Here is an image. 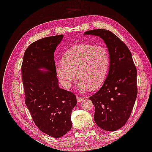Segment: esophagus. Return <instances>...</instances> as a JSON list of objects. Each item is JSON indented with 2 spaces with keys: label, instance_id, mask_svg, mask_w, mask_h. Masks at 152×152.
Wrapping results in <instances>:
<instances>
[{
  "label": "esophagus",
  "instance_id": "esophagus-1",
  "mask_svg": "<svg viewBox=\"0 0 152 152\" xmlns=\"http://www.w3.org/2000/svg\"><path fill=\"white\" fill-rule=\"evenodd\" d=\"M76 99H77V101H78V102H82L83 100L85 99V98H84L83 97L80 96H76Z\"/></svg>",
  "mask_w": 152,
  "mask_h": 152
}]
</instances>
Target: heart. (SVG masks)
<instances>
[{"instance_id":"1","label":"heart","mask_w":152,"mask_h":152,"mask_svg":"<svg viewBox=\"0 0 152 152\" xmlns=\"http://www.w3.org/2000/svg\"><path fill=\"white\" fill-rule=\"evenodd\" d=\"M109 66L110 54L105 46L82 44L65 52L63 61L56 63V71L65 87H70L77 75L79 89L89 87L95 90L104 82Z\"/></svg>"}]
</instances>
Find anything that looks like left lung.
Returning <instances> with one entry per match:
<instances>
[{"label":"left lung","instance_id":"1","mask_svg":"<svg viewBox=\"0 0 152 152\" xmlns=\"http://www.w3.org/2000/svg\"><path fill=\"white\" fill-rule=\"evenodd\" d=\"M84 35L102 38L110 54L108 76L100 89L90 97L95 106V122L104 130H117L130 117L137 96V71L132 54L111 31L94 29Z\"/></svg>","mask_w":152,"mask_h":152}]
</instances>
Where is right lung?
<instances>
[{
  "label": "right lung",
  "mask_w": 152,
  "mask_h": 152,
  "mask_svg": "<svg viewBox=\"0 0 152 152\" xmlns=\"http://www.w3.org/2000/svg\"><path fill=\"white\" fill-rule=\"evenodd\" d=\"M63 35L33 42L26 50L22 64L25 104L42 132L59 138L72 128L71 114L77 101L73 93L58 87L54 53ZM47 71H42L40 69Z\"/></svg>",
  "instance_id": "obj_1"
}]
</instances>
